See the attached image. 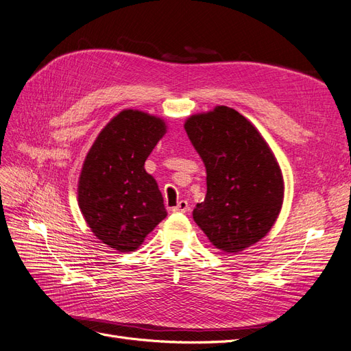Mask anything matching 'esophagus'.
<instances>
[{
  "label": "esophagus",
  "instance_id": "1",
  "mask_svg": "<svg viewBox=\"0 0 351 351\" xmlns=\"http://www.w3.org/2000/svg\"><path fill=\"white\" fill-rule=\"evenodd\" d=\"M190 210V205L187 204V200H180L178 204L173 208V212H189Z\"/></svg>",
  "mask_w": 351,
  "mask_h": 351
}]
</instances>
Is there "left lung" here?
I'll use <instances>...</instances> for the list:
<instances>
[{
  "label": "left lung",
  "instance_id": "1",
  "mask_svg": "<svg viewBox=\"0 0 351 351\" xmlns=\"http://www.w3.org/2000/svg\"><path fill=\"white\" fill-rule=\"evenodd\" d=\"M184 129L206 168V196L193 209L195 222L222 252L250 247L268 234L282 208L277 158L256 127L224 105L190 115Z\"/></svg>",
  "mask_w": 351,
  "mask_h": 351
}]
</instances>
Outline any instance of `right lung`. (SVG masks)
<instances>
[{"label": "right lung", "mask_w": 351, "mask_h": 351, "mask_svg": "<svg viewBox=\"0 0 351 351\" xmlns=\"http://www.w3.org/2000/svg\"><path fill=\"white\" fill-rule=\"evenodd\" d=\"M167 133L152 114L123 110L89 149L77 183V202L90 231L117 252H133L167 217L156 180L145 161Z\"/></svg>", "instance_id": "obj_1"}]
</instances>
